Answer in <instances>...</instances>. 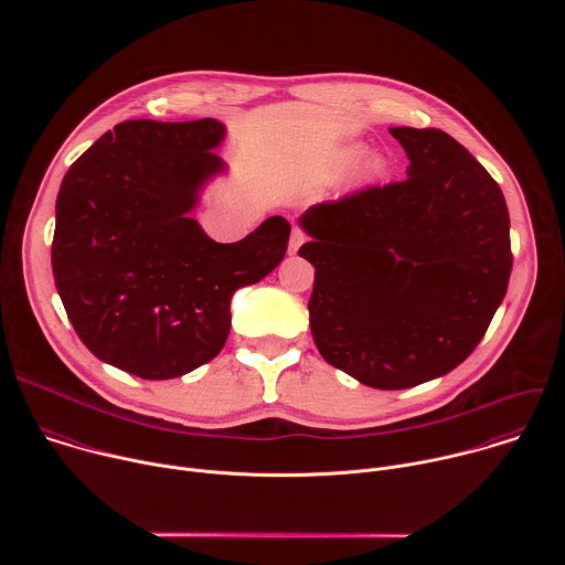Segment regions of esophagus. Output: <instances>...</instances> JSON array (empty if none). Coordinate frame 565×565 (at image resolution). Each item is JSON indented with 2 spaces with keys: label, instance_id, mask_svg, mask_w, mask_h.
I'll list each match as a JSON object with an SVG mask.
<instances>
[{
  "label": "esophagus",
  "instance_id": "esophagus-1",
  "mask_svg": "<svg viewBox=\"0 0 565 565\" xmlns=\"http://www.w3.org/2000/svg\"><path fill=\"white\" fill-rule=\"evenodd\" d=\"M303 244V234L299 230H292V236H290V244H288V255H295L299 250V246Z\"/></svg>",
  "mask_w": 565,
  "mask_h": 565
}]
</instances>
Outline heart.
I'll return each instance as SVG.
<instances>
[{"label":"heart","instance_id":"b5f03b06","mask_svg":"<svg viewBox=\"0 0 565 565\" xmlns=\"http://www.w3.org/2000/svg\"><path fill=\"white\" fill-rule=\"evenodd\" d=\"M360 152H362V145L353 142V145H347L338 153V170H344L355 157L359 158L358 161L354 159L356 163L353 164L351 174H349V185L355 190L380 183L388 174V168H391L388 158L382 151H366L362 157L359 156Z\"/></svg>","mask_w":565,"mask_h":565}]
</instances>
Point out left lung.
Segmentation results:
<instances>
[{
    "instance_id": "obj_1",
    "label": "left lung",
    "mask_w": 565,
    "mask_h": 565,
    "mask_svg": "<svg viewBox=\"0 0 565 565\" xmlns=\"http://www.w3.org/2000/svg\"><path fill=\"white\" fill-rule=\"evenodd\" d=\"M407 179L299 216L310 236V333L329 364L373 388H409L469 358L501 306L510 214L501 188L440 129L391 127Z\"/></svg>"
}]
</instances>
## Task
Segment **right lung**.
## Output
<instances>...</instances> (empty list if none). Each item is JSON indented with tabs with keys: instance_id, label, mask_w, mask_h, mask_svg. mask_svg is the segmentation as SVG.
Masks as SVG:
<instances>
[{
	"instance_id": "1",
	"label": "right lung",
	"mask_w": 565,
	"mask_h": 565,
	"mask_svg": "<svg viewBox=\"0 0 565 565\" xmlns=\"http://www.w3.org/2000/svg\"><path fill=\"white\" fill-rule=\"evenodd\" d=\"M225 125L125 120L64 174L55 201V288L83 344L145 380L210 362L230 333L232 295L284 259L290 223L266 218L216 244L192 216L227 172L214 151Z\"/></svg>"
}]
</instances>
